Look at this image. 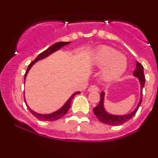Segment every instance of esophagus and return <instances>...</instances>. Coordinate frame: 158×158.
I'll list each match as a JSON object with an SVG mask.
<instances>
[{
	"label": "esophagus",
	"instance_id": "obj_1",
	"mask_svg": "<svg viewBox=\"0 0 158 158\" xmlns=\"http://www.w3.org/2000/svg\"><path fill=\"white\" fill-rule=\"evenodd\" d=\"M88 90L89 92H92V91H99V88L97 86V85H91L88 88Z\"/></svg>",
	"mask_w": 158,
	"mask_h": 158
}]
</instances>
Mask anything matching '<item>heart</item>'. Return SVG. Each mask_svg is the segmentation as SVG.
Segmentation results:
<instances>
[{
	"label": "heart",
	"instance_id": "b5f03b06",
	"mask_svg": "<svg viewBox=\"0 0 158 158\" xmlns=\"http://www.w3.org/2000/svg\"><path fill=\"white\" fill-rule=\"evenodd\" d=\"M92 63L97 67H103L102 76L106 81L118 79L126 72L128 66L126 56L110 47H101L96 50Z\"/></svg>",
	"mask_w": 158,
	"mask_h": 158
}]
</instances>
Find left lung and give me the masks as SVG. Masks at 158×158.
<instances>
[{"label":"left lung","mask_w":158,"mask_h":158,"mask_svg":"<svg viewBox=\"0 0 158 158\" xmlns=\"http://www.w3.org/2000/svg\"><path fill=\"white\" fill-rule=\"evenodd\" d=\"M136 66L137 68L134 71L133 75L135 77L138 78L139 83H140V99H139V102L137 105V108H135V110L131 112V113L128 114H125V115H114V114H110L106 111L104 108V96L105 93L102 92L100 94V101H99V105L97 107L94 108V113L97 117L98 119L100 121L101 123H104V124L109 125V126H119L123 123L129 120L131 117L136 114V112L138 110L139 106H140L141 102H142V98H143V88L145 85V76L144 72H143V67L142 64H140L138 61L136 63Z\"/></svg>","instance_id":"1"}]
</instances>
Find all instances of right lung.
I'll use <instances>...</instances> for the list:
<instances>
[{
	"mask_svg": "<svg viewBox=\"0 0 158 158\" xmlns=\"http://www.w3.org/2000/svg\"><path fill=\"white\" fill-rule=\"evenodd\" d=\"M70 43V41H68V42H63V41H60V42H58V43H56V44H52V46H50V48L47 49L46 50H44V51L41 52V53H40L39 55L35 58V60L32 61V62L29 64L28 68H27V70L26 71V73H25V75H24V80H25V79H26V77L27 75V73H28V71L30 70V69L31 68V67L34 64H35L36 61H38L39 60H41V59L48 57L49 55L52 54V52L56 51V50H59V49L62 48V47L65 46V45L69 44ZM79 93H80L79 91H77V92H76V93H74L73 95L71 96V97L69 98L68 100L65 102V104L62 107H61L60 109L56 110V111L53 112V113L49 114H41L39 113H36V112L34 111V110H32L31 108H30V107L27 106V104L26 103V100H25V98H24V101H25V103H26L27 108H28L29 110L30 111V113H31L33 116H35L36 118L39 119V120L54 121V120H57V119L61 118L63 116L65 115V114H67L68 110L70 109V103H71V101H72V99H73V98L75 97V95H77V94H79Z\"/></svg>",
	"mask_w": 158,
	"mask_h": 158,
	"instance_id": "right-lung-1",
	"label": "right lung"
}]
</instances>
